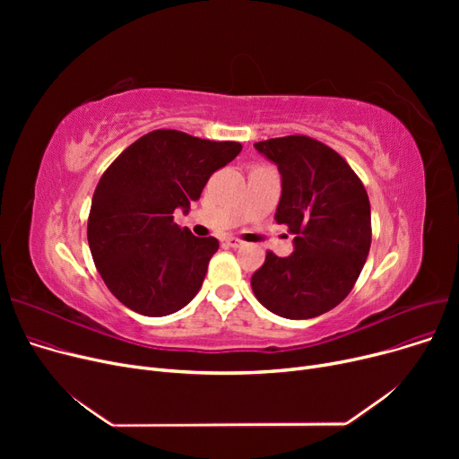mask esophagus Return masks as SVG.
<instances>
[{
    "instance_id": "34e87169",
    "label": "esophagus",
    "mask_w": 459,
    "mask_h": 459,
    "mask_svg": "<svg viewBox=\"0 0 459 459\" xmlns=\"http://www.w3.org/2000/svg\"><path fill=\"white\" fill-rule=\"evenodd\" d=\"M223 242H225V246H229V247H242V246H244L242 239L234 238V236H227V238L223 239Z\"/></svg>"
}]
</instances>
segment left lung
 I'll use <instances>...</instances> for the list:
<instances>
[{
    "instance_id": "left-lung-1",
    "label": "left lung",
    "mask_w": 459,
    "mask_h": 459,
    "mask_svg": "<svg viewBox=\"0 0 459 459\" xmlns=\"http://www.w3.org/2000/svg\"><path fill=\"white\" fill-rule=\"evenodd\" d=\"M277 163L282 193L275 220L294 234L286 258L268 251L251 277L256 299L273 315L307 320L334 308L363 270L370 242V201L348 161L308 135L255 143Z\"/></svg>"
}]
</instances>
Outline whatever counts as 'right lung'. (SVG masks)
<instances>
[{
	"instance_id": "1",
	"label": "right lung",
	"mask_w": 459,
	"mask_h": 459,
	"mask_svg": "<svg viewBox=\"0 0 459 459\" xmlns=\"http://www.w3.org/2000/svg\"><path fill=\"white\" fill-rule=\"evenodd\" d=\"M239 151L236 141L154 130L106 169L92 195L87 239L96 270L120 303L143 316H167L197 296L220 242L180 229L173 213L187 212Z\"/></svg>"
}]
</instances>
